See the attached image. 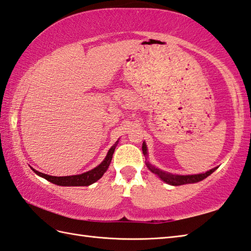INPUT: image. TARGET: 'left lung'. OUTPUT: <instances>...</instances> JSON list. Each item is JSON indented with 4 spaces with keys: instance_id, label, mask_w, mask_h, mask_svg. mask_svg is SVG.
I'll return each instance as SVG.
<instances>
[{
    "instance_id": "obj_1",
    "label": "left lung",
    "mask_w": 251,
    "mask_h": 251,
    "mask_svg": "<svg viewBox=\"0 0 251 251\" xmlns=\"http://www.w3.org/2000/svg\"><path fill=\"white\" fill-rule=\"evenodd\" d=\"M142 152L146 156V165L149 168V170L152 172L153 174H155L158 178H161V180L164 181V182H166L167 184H170V185H182V184L200 182V181L207 178L208 176H210L218 168V167H215L210 170H208V172H206V173L197 174V175L170 174V173L164 172V170L155 167L154 165H152L150 162L148 161V149H147L146 141H143V143H142Z\"/></svg>"
}]
</instances>
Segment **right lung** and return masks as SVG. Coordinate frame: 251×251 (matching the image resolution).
<instances>
[{
	"label": "right lung",
	"mask_w": 251,
	"mask_h": 251,
	"mask_svg": "<svg viewBox=\"0 0 251 251\" xmlns=\"http://www.w3.org/2000/svg\"><path fill=\"white\" fill-rule=\"evenodd\" d=\"M116 141L114 143V146H112L110 150L106 153V156L104 159L101 162L97 167H95L94 169L89 170V172L83 173L81 175H73V176H65V177H56V176H50L43 173L37 172V170L32 168V170L40 177L46 179L50 182L57 184V185H61V186H85V185H90L95 183L96 181H98L101 177H102L103 174L108 170L111 161H112V156H113V153L115 148L117 146Z\"/></svg>",
	"instance_id": "add662e5"
}]
</instances>
